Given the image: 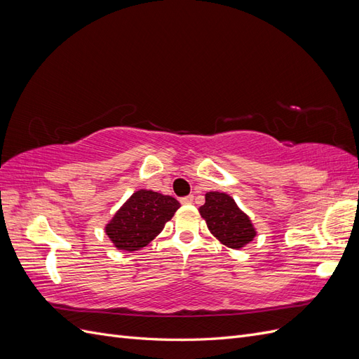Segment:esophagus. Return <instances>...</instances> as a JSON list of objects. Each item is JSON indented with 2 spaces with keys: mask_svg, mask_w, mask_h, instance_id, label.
Here are the masks:
<instances>
[{
  "mask_svg": "<svg viewBox=\"0 0 359 359\" xmlns=\"http://www.w3.org/2000/svg\"><path fill=\"white\" fill-rule=\"evenodd\" d=\"M193 194H189V196H184V198H181V203L182 205H190L191 202H193Z\"/></svg>",
  "mask_w": 359,
  "mask_h": 359,
  "instance_id": "34e87169",
  "label": "esophagus"
}]
</instances>
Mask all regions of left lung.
Here are the masks:
<instances>
[{"label":"left lung","instance_id":"1","mask_svg":"<svg viewBox=\"0 0 359 359\" xmlns=\"http://www.w3.org/2000/svg\"><path fill=\"white\" fill-rule=\"evenodd\" d=\"M199 212L211 233L227 247L241 248L256 236L252 220L238 208L229 194L220 191L206 193L205 203L199 208Z\"/></svg>","mask_w":359,"mask_h":359}]
</instances>
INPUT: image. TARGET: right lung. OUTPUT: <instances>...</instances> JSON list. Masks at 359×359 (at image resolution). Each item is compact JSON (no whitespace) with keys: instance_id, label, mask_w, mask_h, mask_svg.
I'll use <instances>...</instances> for the list:
<instances>
[{"instance_id":"add662e5","label":"right lung","mask_w":359,"mask_h":359,"mask_svg":"<svg viewBox=\"0 0 359 359\" xmlns=\"http://www.w3.org/2000/svg\"><path fill=\"white\" fill-rule=\"evenodd\" d=\"M180 206L172 196L137 190L106 224V235L118 250L136 252L154 240Z\"/></svg>"}]
</instances>
